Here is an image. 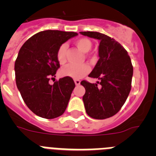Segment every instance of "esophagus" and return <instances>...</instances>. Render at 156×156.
I'll list each match as a JSON object with an SVG mask.
<instances>
[{
	"label": "esophagus",
	"mask_w": 156,
	"mask_h": 156,
	"mask_svg": "<svg viewBox=\"0 0 156 156\" xmlns=\"http://www.w3.org/2000/svg\"><path fill=\"white\" fill-rule=\"evenodd\" d=\"M74 82H75V84L77 85V86L80 84V80H75Z\"/></svg>",
	"instance_id": "1"
}]
</instances>
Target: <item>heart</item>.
Instances as JSON below:
<instances>
[{"label":"heart","mask_w":156,"mask_h":156,"mask_svg":"<svg viewBox=\"0 0 156 156\" xmlns=\"http://www.w3.org/2000/svg\"><path fill=\"white\" fill-rule=\"evenodd\" d=\"M75 44L81 51L88 52L91 49L92 43L87 38H80L75 41ZM66 51L67 45L66 44H62L58 47L56 53L58 61L60 64H64L66 62ZM90 71V66L87 63H83L82 65L69 64L62 67L60 71V74L62 76L71 77L73 79H81L88 74Z\"/></svg>","instance_id":"heart-1"}]
</instances>
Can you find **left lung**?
<instances>
[{
	"label": "left lung",
	"mask_w": 156,
	"mask_h": 156,
	"mask_svg": "<svg viewBox=\"0 0 156 156\" xmlns=\"http://www.w3.org/2000/svg\"><path fill=\"white\" fill-rule=\"evenodd\" d=\"M80 34L100 41V58L89 74L99 81L97 83L87 80L80 83L86 90L83 97L86 112L94 119H107L121 109L131 90V60L126 49L113 38L98 32Z\"/></svg>",
	"instance_id": "8db88e82"
}]
</instances>
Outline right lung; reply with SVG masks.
<instances>
[{
	"instance_id": "obj_1",
	"label": "right lung",
	"mask_w": 156,
	"mask_h": 156,
	"mask_svg": "<svg viewBox=\"0 0 156 156\" xmlns=\"http://www.w3.org/2000/svg\"><path fill=\"white\" fill-rule=\"evenodd\" d=\"M74 32L45 30L37 33L24 43L15 62L16 85L24 102L34 114L45 119H55L66 111L75 83L65 76L53 85L60 64L56 57L58 48Z\"/></svg>"
}]
</instances>
